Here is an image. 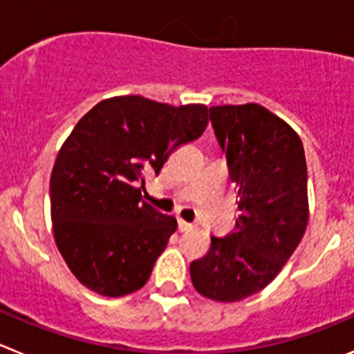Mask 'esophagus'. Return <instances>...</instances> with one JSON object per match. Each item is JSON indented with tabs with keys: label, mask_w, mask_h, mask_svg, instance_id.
<instances>
[{
	"label": "esophagus",
	"mask_w": 354,
	"mask_h": 354,
	"mask_svg": "<svg viewBox=\"0 0 354 354\" xmlns=\"http://www.w3.org/2000/svg\"><path fill=\"white\" fill-rule=\"evenodd\" d=\"M177 225H179V232H187V230H193V228H195V225L184 220L177 221Z\"/></svg>",
	"instance_id": "34e87169"
}]
</instances>
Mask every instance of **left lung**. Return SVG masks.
<instances>
[{
	"mask_svg": "<svg viewBox=\"0 0 354 354\" xmlns=\"http://www.w3.org/2000/svg\"><path fill=\"white\" fill-rule=\"evenodd\" d=\"M209 117L241 214L232 234L211 237V248L192 262L189 273L202 296L232 303L273 282L305 234V150L287 122L255 102L212 106Z\"/></svg>",
	"mask_w": 354,
	"mask_h": 354,
	"instance_id": "obj_1",
	"label": "left lung"
}]
</instances>
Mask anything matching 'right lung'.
I'll return each instance as SVG.
<instances>
[{"label": "right lung", "instance_id": "add662e5", "mask_svg": "<svg viewBox=\"0 0 354 354\" xmlns=\"http://www.w3.org/2000/svg\"><path fill=\"white\" fill-rule=\"evenodd\" d=\"M207 106H175L142 95L104 99L68 134L49 183L56 246L90 290L118 298L142 289L177 228L142 198L145 174L200 138Z\"/></svg>", "mask_w": 354, "mask_h": 354}]
</instances>
